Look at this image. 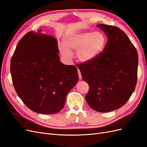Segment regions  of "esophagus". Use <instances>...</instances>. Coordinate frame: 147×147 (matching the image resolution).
Listing matches in <instances>:
<instances>
[{
	"label": "esophagus",
	"mask_w": 147,
	"mask_h": 147,
	"mask_svg": "<svg viewBox=\"0 0 147 147\" xmlns=\"http://www.w3.org/2000/svg\"><path fill=\"white\" fill-rule=\"evenodd\" d=\"M78 77H79V78H82V75H81V72L80 71L79 69H78Z\"/></svg>",
	"instance_id": "esophagus-1"
}]
</instances>
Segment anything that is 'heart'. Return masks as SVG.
<instances>
[{"label":"heart","mask_w":147,"mask_h":147,"mask_svg":"<svg viewBox=\"0 0 147 147\" xmlns=\"http://www.w3.org/2000/svg\"><path fill=\"white\" fill-rule=\"evenodd\" d=\"M107 38L101 32H86L71 35L64 41L65 46L72 50H77V57L82 62L91 61L98 56L105 48ZM62 52L65 56L70 53L64 48Z\"/></svg>","instance_id":"1"}]
</instances>
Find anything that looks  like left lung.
<instances>
[{"mask_svg": "<svg viewBox=\"0 0 147 147\" xmlns=\"http://www.w3.org/2000/svg\"><path fill=\"white\" fill-rule=\"evenodd\" d=\"M108 37L96 58L78 64L82 79L89 84L85 99L97 112H109L125 104L137 80L138 53L126 34L118 27L97 25Z\"/></svg>", "mask_w": 147, "mask_h": 147, "instance_id": "1", "label": "left lung"}]
</instances>
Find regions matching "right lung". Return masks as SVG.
<instances>
[{
  "mask_svg": "<svg viewBox=\"0 0 147 147\" xmlns=\"http://www.w3.org/2000/svg\"><path fill=\"white\" fill-rule=\"evenodd\" d=\"M58 53L56 38L37 30L21 38L11 57L10 72L15 90L33 112L58 113L78 82L77 67L62 63Z\"/></svg>",
  "mask_w": 147,
  "mask_h": 147,
  "instance_id": "right-lung-1",
  "label": "right lung"
}]
</instances>
